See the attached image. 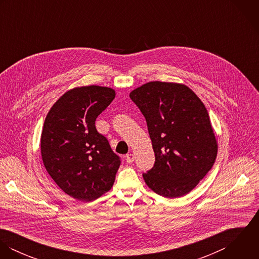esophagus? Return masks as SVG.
<instances>
[{"label": "esophagus", "mask_w": 259, "mask_h": 259, "mask_svg": "<svg viewBox=\"0 0 259 259\" xmlns=\"http://www.w3.org/2000/svg\"><path fill=\"white\" fill-rule=\"evenodd\" d=\"M125 160H126V162H127V163H132V162L135 160V155H134L133 153H128V154H126V156H125Z\"/></svg>", "instance_id": "esophagus-1"}]
</instances>
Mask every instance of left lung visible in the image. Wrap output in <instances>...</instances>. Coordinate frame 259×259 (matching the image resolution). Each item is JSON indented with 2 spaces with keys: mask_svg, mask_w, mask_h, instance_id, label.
<instances>
[{
  "mask_svg": "<svg viewBox=\"0 0 259 259\" xmlns=\"http://www.w3.org/2000/svg\"><path fill=\"white\" fill-rule=\"evenodd\" d=\"M146 117L155 155L144 180L155 193L181 197L211 169L218 141L200 99L184 83L149 81L130 94Z\"/></svg>",
  "mask_w": 259,
  "mask_h": 259,
  "instance_id": "obj_1",
  "label": "left lung"
}]
</instances>
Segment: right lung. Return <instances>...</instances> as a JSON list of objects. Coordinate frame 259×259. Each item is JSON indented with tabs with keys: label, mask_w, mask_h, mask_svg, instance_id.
Instances as JSON below:
<instances>
[{
	"label": "right lung",
	"mask_w": 259,
	"mask_h": 259,
	"mask_svg": "<svg viewBox=\"0 0 259 259\" xmlns=\"http://www.w3.org/2000/svg\"><path fill=\"white\" fill-rule=\"evenodd\" d=\"M114 97V90L108 87L74 88L46 116L40 136L44 165L58 186L74 199L94 200L114 183L119 157L95 125Z\"/></svg>",
	"instance_id": "right-lung-1"
}]
</instances>
